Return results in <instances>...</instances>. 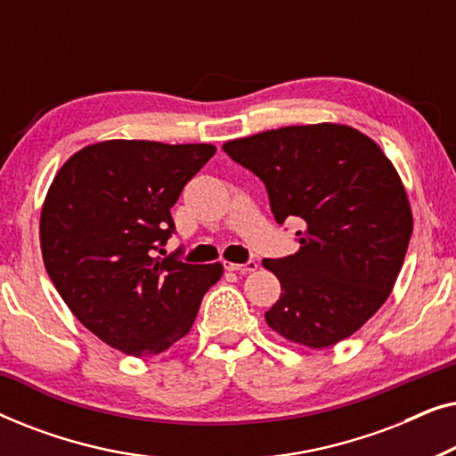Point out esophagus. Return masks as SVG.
<instances>
[{
    "instance_id": "esophagus-1",
    "label": "esophagus",
    "mask_w": 456,
    "mask_h": 456,
    "mask_svg": "<svg viewBox=\"0 0 456 456\" xmlns=\"http://www.w3.org/2000/svg\"><path fill=\"white\" fill-rule=\"evenodd\" d=\"M226 270L239 272V273H248V272L257 270V261L248 259V261H245V264H226Z\"/></svg>"
}]
</instances>
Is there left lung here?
<instances>
[{
  "instance_id": "left-lung-1",
  "label": "left lung",
  "mask_w": 456,
  "mask_h": 456,
  "mask_svg": "<svg viewBox=\"0 0 456 456\" xmlns=\"http://www.w3.org/2000/svg\"><path fill=\"white\" fill-rule=\"evenodd\" d=\"M224 151L265 184L278 224L303 220L298 251L264 259L282 284L267 326L309 348L357 332L388 298L413 230L390 159L340 124L267 130L228 141Z\"/></svg>"
}]
</instances>
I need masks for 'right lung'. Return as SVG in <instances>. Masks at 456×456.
<instances>
[{
  "mask_svg": "<svg viewBox=\"0 0 456 456\" xmlns=\"http://www.w3.org/2000/svg\"><path fill=\"white\" fill-rule=\"evenodd\" d=\"M214 145L105 141L61 166L41 211L45 270L78 322L133 357L164 353L195 322L222 265L159 259L170 209Z\"/></svg>",
  "mask_w": 456,
  "mask_h": 456,
  "instance_id": "right-lung-1",
  "label": "right lung"
}]
</instances>
